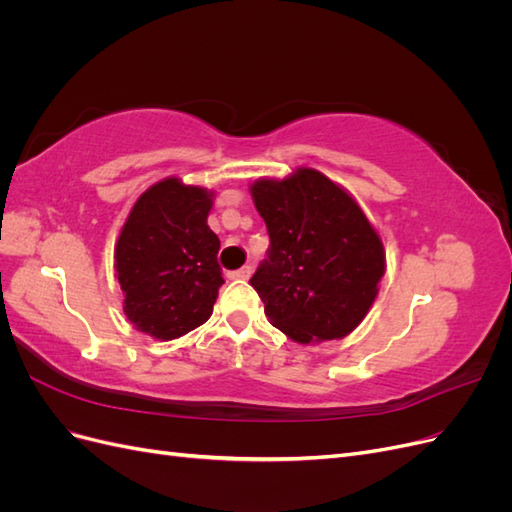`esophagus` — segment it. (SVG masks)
<instances>
[{"instance_id":"1","label":"esophagus","mask_w":512,"mask_h":512,"mask_svg":"<svg viewBox=\"0 0 512 512\" xmlns=\"http://www.w3.org/2000/svg\"><path fill=\"white\" fill-rule=\"evenodd\" d=\"M250 275H252V267L250 265H245V267H241L237 271H230L228 273L230 280H247V277H250Z\"/></svg>"}]
</instances>
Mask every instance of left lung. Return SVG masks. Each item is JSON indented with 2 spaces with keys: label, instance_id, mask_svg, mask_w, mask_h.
I'll return each instance as SVG.
<instances>
[{
  "label": "left lung",
  "instance_id": "8db88e82",
  "mask_svg": "<svg viewBox=\"0 0 512 512\" xmlns=\"http://www.w3.org/2000/svg\"><path fill=\"white\" fill-rule=\"evenodd\" d=\"M271 247L250 284L273 327L297 344L350 335L378 297L386 271L378 230L342 185L301 166L250 185Z\"/></svg>",
  "mask_w": 512,
  "mask_h": 512
}]
</instances>
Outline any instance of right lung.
I'll return each mask as SVG.
<instances>
[{
	"label": "right lung",
	"instance_id": "obj_1",
	"mask_svg": "<svg viewBox=\"0 0 512 512\" xmlns=\"http://www.w3.org/2000/svg\"><path fill=\"white\" fill-rule=\"evenodd\" d=\"M213 196L166 177L130 209L115 243V277L134 329L170 342L213 314L224 284L220 239L207 224Z\"/></svg>",
	"mask_w": 512,
	"mask_h": 512
}]
</instances>
